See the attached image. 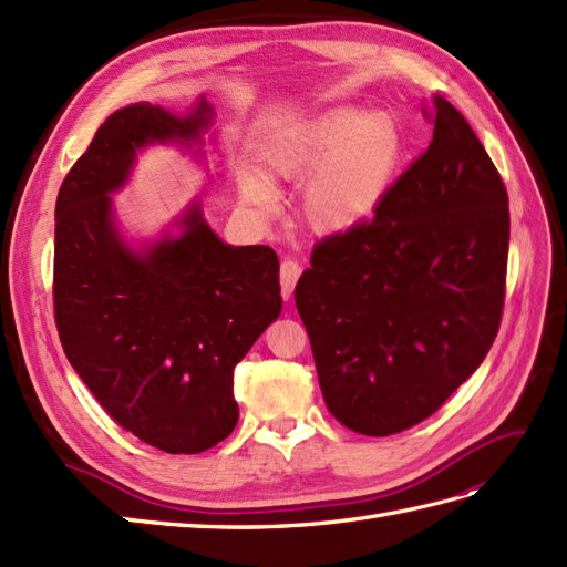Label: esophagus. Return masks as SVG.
Listing matches in <instances>:
<instances>
[{
  "mask_svg": "<svg viewBox=\"0 0 567 567\" xmlns=\"http://www.w3.org/2000/svg\"><path fill=\"white\" fill-rule=\"evenodd\" d=\"M299 275H301V266L297 264V260L285 258L282 266H280V285H282V295L285 297H289V295L295 292V285L299 280Z\"/></svg>",
  "mask_w": 567,
  "mask_h": 567,
  "instance_id": "obj_1",
  "label": "esophagus"
}]
</instances>
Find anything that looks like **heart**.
<instances>
[{"instance_id": "b5f03b06", "label": "heart", "mask_w": 567, "mask_h": 567, "mask_svg": "<svg viewBox=\"0 0 567 567\" xmlns=\"http://www.w3.org/2000/svg\"><path fill=\"white\" fill-rule=\"evenodd\" d=\"M393 114L330 107L275 145L264 163L272 177L309 179L303 213L316 229L344 231L375 213L393 186L402 157ZM239 194L251 206H272L270 186L256 172L239 174Z\"/></svg>"}]
</instances>
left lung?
<instances>
[{"label":"left lung","mask_w":567,"mask_h":567,"mask_svg":"<svg viewBox=\"0 0 567 567\" xmlns=\"http://www.w3.org/2000/svg\"><path fill=\"white\" fill-rule=\"evenodd\" d=\"M433 141L373 220L313 246L295 289L330 414L364 435L424 422L488 354L511 210L467 120L435 95Z\"/></svg>","instance_id":"obj_1"}]
</instances>
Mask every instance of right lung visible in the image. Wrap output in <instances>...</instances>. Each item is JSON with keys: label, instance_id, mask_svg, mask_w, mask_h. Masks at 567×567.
<instances>
[{"label": "right lung", "instance_id": "1", "mask_svg": "<svg viewBox=\"0 0 567 567\" xmlns=\"http://www.w3.org/2000/svg\"><path fill=\"white\" fill-rule=\"evenodd\" d=\"M213 107L182 114L138 103L97 128L54 208V321L69 364L122 429L172 455L235 431V367L282 311L270 246H229L192 200L177 235L134 249L114 192L153 143H203Z\"/></svg>", "mask_w": 567, "mask_h": 567}]
</instances>
